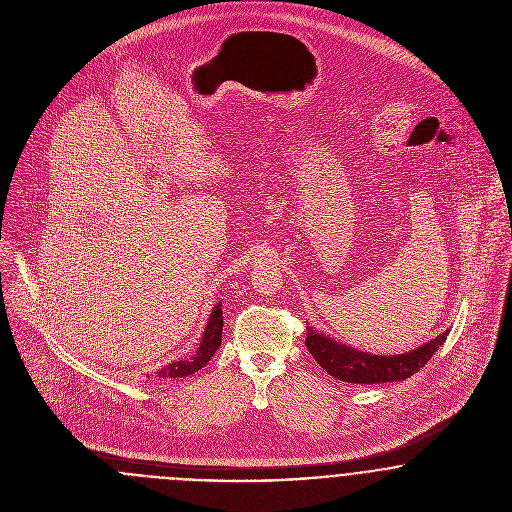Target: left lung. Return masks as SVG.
Wrapping results in <instances>:
<instances>
[{
  "label": "left lung",
  "mask_w": 512,
  "mask_h": 512,
  "mask_svg": "<svg viewBox=\"0 0 512 512\" xmlns=\"http://www.w3.org/2000/svg\"><path fill=\"white\" fill-rule=\"evenodd\" d=\"M449 329L439 333L436 339L400 355H372L345 345L315 327L307 325L305 345L313 359L331 376L353 382V384H378V382H400L416 374L426 365L445 343Z\"/></svg>",
  "instance_id": "obj_1"
}]
</instances>
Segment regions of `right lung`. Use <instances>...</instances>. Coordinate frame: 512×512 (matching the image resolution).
I'll return each instance as SVG.
<instances>
[{"label":"right lung","instance_id":"obj_1","mask_svg":"<svg viewBox=\"0 0 512 512\" xmlns=\"http://www.w3.org/2000/svg\"><path fill=\"white\" fill-rule=\"evenodd\" d=\"M222 343V305L217 303L211 311V317L205 325V331H203V337L199 341V347L195 351V355H191L189 359H181V361H173L169 365L161 366L155 376L157 378H183V376H189V374H195L197 370H201L203 366L207 365L213 355L217 353V349ZM153 376V374H151ZM146 378H149L147 374Z\"/></svg>","mask_w":512,"mask_h":512}]
</instances>
